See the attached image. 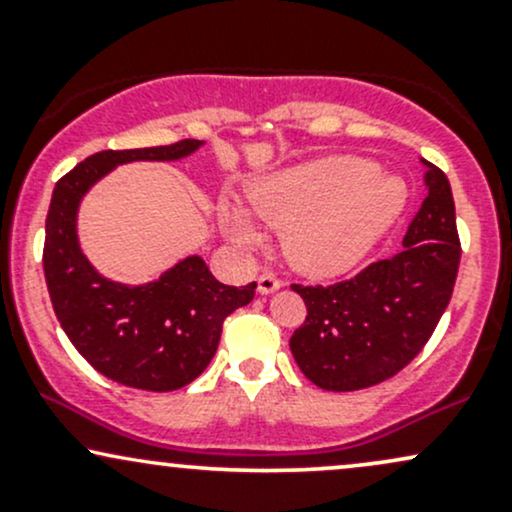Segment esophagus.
<instances>
[{"label": "esophagus", "instance_id": "obj_1", "mask_svg": "<svg viewBox=\"0 0 512 512\" xmlns=\"http://www.w3.org/2000/svg\"><path fill=\"white\" fill-rule=\"evenodd\" d=\"M276 289H281V279H279V276L272 274V272L260 274V279H257V291L267 296V293H274Z\"/></svg>", "mask_w": 512, "mask_h": 512}]
</instances>
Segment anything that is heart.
<instances>
[{
	"label": "heart",
	"instance_id": "1",
	"mask_svg": "<svg viewBox=\"0 0 512 512\" xmlns=\"http://www.w3.org/2000/svg\"><path fill=\"white\" fill-rule=\"evenodd\" d=\"M262 223L289 231L284 250L296 269L334 276L356 267L407 204L402 180L380 175L378 163L332 156L257 182L248 195ZM226 233L240 248H257L260 231L236 207L221 211Z\"/></svg>",
	"mask_w": 512,
	"mask_h": 512
}]
</instances>
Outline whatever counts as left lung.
Returning <instances> with one entry per match:
<instances>
[{
    "label": "left lung",
    "mask_w": 512,
    "mask_h": 512,
    "mask_svg": "<svg viewBox=\"0 0 512 512\" xmlns=\"http://www.w3.org/2000/svg\"><path fill=\"white\" fill-rule=\"evenodd\" d=\"M426 163V197L404 233V248L330 286L291 284L308 315L291 354L322 390L354 392L392 378L419 356L448 308L460 269L450 182Z\"/></svg>",
    "instance_id": "obj_1"
}]
</instances>
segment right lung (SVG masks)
I'll return each instance as SVG.
<instances>
[{
    "label": "right lung",
    "instance_id": "obj_1",
    "mask_svg": "<svg viewBox=\"0 0 512 512\" xmlns=\"http://www.w3.org/2000/svg\"><path fill=\"white\" fill-rule=\"evenodd\" d=\"M199 144L98 151L57 180L45 219L43 269L62 330L98 373L137 390L192 383L216 354L223 320L255 298L257 284H221L202 257H187L151 284H115L81 252L76 209L88 187L120 163L175 161Z\"/></svg>",
    "mask_w": 512,
    "mask_h": 512
}]
</instances>
